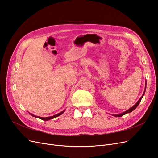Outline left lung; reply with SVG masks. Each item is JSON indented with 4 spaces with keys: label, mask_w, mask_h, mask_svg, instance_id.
Returning <instances> with one entry per match:
<instances>
[{
    "label": "left lung",
    "mask_w": 158,
    "mask_h": 158,
    "mask_svg": "<svg viewBox=\"0 0 158 158\" xmlns=\"http://www.w3.org/2000/svg\"><path fill=\"white\" fill-rule=\"evenodd\" d=\"M145 91H146V88H145V90H144V94H143V95H142V96L140 97V98L139 99V100H138V102L135 105V106H134L133 107H132L131 109H128V110H127L126 111H125V112H123V113H121V114H113V116H114V117H122V116H123L124 114H127V113H131V112H132V111H134V110H135L137 107H138V105H139V103H140V102H141V99H142V97L144 96V93H145Z\"/></svg>",
    "instance_id": "left-lung-1"
}]
</instances>
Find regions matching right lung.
Wrapping results in <instances>:
<instances>
[{
	"label": "right lung",
	"instance_id": "add662e5",
	"mask_svg": "<svg viewBox=\"0 0 158 158\" xmlns=\"http://www.w3.org/2000/svg\"><path fill=\"white\" fill-rule=\"evenodd\" d=\"M64 112V111H61L60 113H58V114H55V115H54V116H52V117H37V116H35V115H33V114H31L32 116L34 117L39 118H40V119H41V120H44V121H49V120H50V119L54 118H55V117H59V116H60V114H63Z\"/></svg>",
	"mask_w": 158,
	"mask_h": 158
}]
</instances>
